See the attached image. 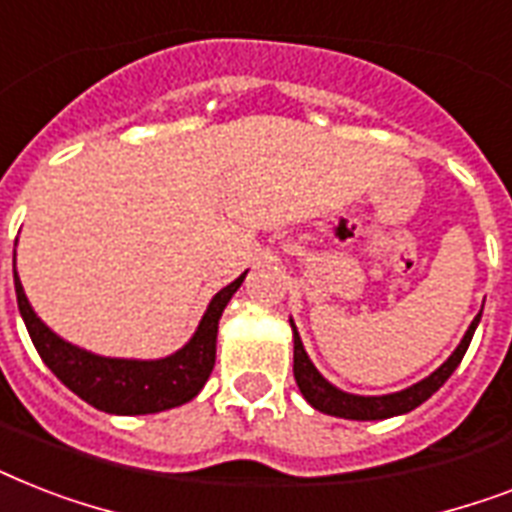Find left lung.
<instances>
[{
  "instance_id": "left-lung-1",
  "label": "left lung",
  "mask_w": 512,
  "mask_h": 512,
  "mask_svg": "<svg viewBox=\"0 0 512 512\" xmlns=\"http://www.w3.org/2000/svg\"><path fill=\"white\" fill-rule=\"evenodd\" d=\"M478 319L470 324V329L465 332L462 342L457 345L452 356L446 358L444 364L438 366L436 372L425 377L422 382L412 385V388L401 390V393H390V396H353V393H342L337 390L332 382H327L319 374V369L311 364V358L305 353L300 335H297L295 321H292V329H295V380L300 393L305 396V401L319 409L324 414H332V417H345V420H388V417H396V414L412 412L414 406H420L422 401H428L433 393H436L449 374L460 366L465 350H468L470 340H473V332L478 327Z\"/></svg>"
}]
</instances>
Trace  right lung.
Listing matches in <instances>:
<instances>
[{
	"instance_id": "add662e5",
	"label": "right lung",
	"mask_w": 512,
	"mask_h": 512,
	"mask_svg": "<svg viewBox=\"0 0 512 512\" xmlns=\"http://www.w3.org/2000/svg\"><path fill=\"white\" fill-rule=\"evenodd\" d=\"M244 276L247 273H241L239 279L231 281L212 297L191 342L183 350H177L175 356L159 358V361L92 356L87 350H79L76 345L60 340L31 311L26 292L20 287L18 271H15V295H18L20 316L26 321L36 353L66 388L74 390L76 396L84 398L100 412L154 414L191 401L204 388L215 366L217 321L223 316V308L233 292L241 287Z\"/></svg>"
}]
</instances>
